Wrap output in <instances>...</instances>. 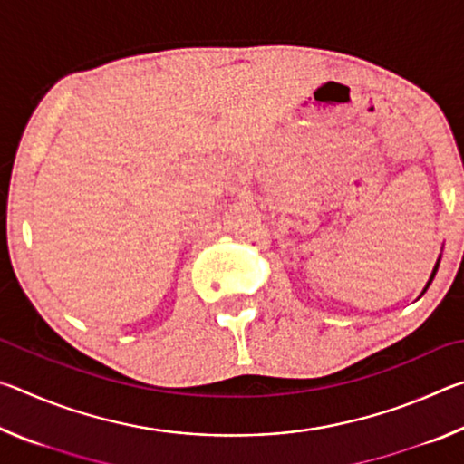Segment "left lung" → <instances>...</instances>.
Masks as SVG:
<instances>
[{
	"instance_id": "8db88e82",
	"label": "left lung",
	"mask_w": 464,
	"mask_h": 464,
	"mask_svg": "<svg viewBox=\"0 0 464 464\" xmlns=\"http://www.w3.org/2000/svg\"><path fill=\"white\" fill-rule=\"evenodd\" d=\"M440 260H442V256H440V257H438V260H436V266H434V270H431V274H430V280H428V285H426V286H423V290H421V295H420V296H423V293H426V290L430 288V285H431V280H434V276H436V272H438V266H440Z\"/></svg>"
}]
</instances>
